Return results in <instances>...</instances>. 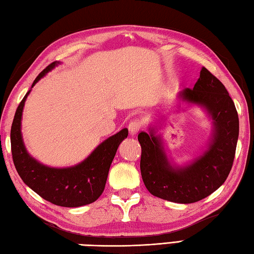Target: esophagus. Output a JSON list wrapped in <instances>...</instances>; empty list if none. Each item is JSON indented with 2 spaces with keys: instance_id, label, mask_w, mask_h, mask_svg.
I'll return each instance as SVG.
<instances>
[{
  "instance_id": "obj_1",
  "label": "esophagus",
  "mask_w": 254,
  "mask_h": 254,
  "mask_svg": "<svg viewBox=\"0 0 254 254\" xmlns=\"http://www.w3.org/2000/svg\"><path fill=\"white\" fill-rule=\"evenodd\" d=\"M141 127H143V123H141L139 119L132 120V122H130L129 125H128V129H129L131 135L137 134V132L141 129Z\"/></svg>"
}]
</instances>
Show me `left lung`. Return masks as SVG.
I'll use <instances>...</instances> for the list:
<instances>
[{
	"mask_svg": "<svg viewBox=\"0 0 254 254\" xmlns=\"http://www.w3.org/2000/svg\"><path fill=\"white\" fill-rule=\"evenodd\" d=\"M184 100L205 107L214 124L208 149L190 165L174 168L167 161L159 137L152 129L141 131L140 172L146 189L154 196L175 203L205 198L224 183L233 165L239 137V116L232 98L215 75L201 69L194 88L181 92Z\"/></svg>",
	"mask_w": 254,
	"mask_h": 254,
	"instance_id": "1",
	"label": "left lung"
}]
</instances>
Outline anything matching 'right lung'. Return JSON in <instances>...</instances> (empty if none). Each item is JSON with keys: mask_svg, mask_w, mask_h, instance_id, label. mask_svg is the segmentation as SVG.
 <instances>
[{"mask_svg": "<svg viewBox=\"0 0 254 254\" xmlns=\"http://www.w3.org/2000/svg\"><path fill=\"white\" fill-rule=\"evenodd\" d=\"M58 64L52 62L32 83V87L48 71ZM28 91L17 106L11 127V150L14 166L22 181L46 201L64 207H78L95 202L105 190L111 162L122 141L127 138L128 129L117 134L98 146L87 159L68 168H51L35 161L26 152L21 135V118Z\"/></svg>", "mask_w": 254, "mask_h": 254, "instance_id": "obj_1", "label": "right lung"}]
</instances>
